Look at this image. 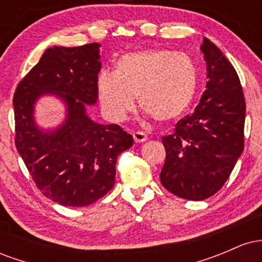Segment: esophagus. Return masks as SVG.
Wrapping results in <instances>:
<instances>
[{
  "instance_id": "1",
  "label": "esophagus",
  "mask_w": 262,
  "mask_h": 262,
  "mask_svg": "<svg viewBox=\"0 0 262 262\" xmlns=\"http://www.w3.org/2000/svg\"><path fill=\"white\" fill-rule=\"evenodd\" d=\"M133 138H134L135 143H143V141H145L146 139H148L146 134L143 133V132H134Z\"/></svg>"
}]
</instances>
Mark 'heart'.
<instances>
[{"label":"heart","mask_w":262,"mask_h":262,"mask_svg":"<svg viewBox=\"0 0 262 262\" xmlns=\"http://www.w3.org/2000/svg\"><path fill=\"white\" fill-rule=\"evenodd\" d=\"M198 74L193 60L169 49H146L117 59L114 71H102L97 79L98 98L111 121L119 122L134 108L160 123L180 119L197 91Z\"/></svg>","instance_id":"obj_1"}]
</instances>
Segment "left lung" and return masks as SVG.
Returning a JSON list of instances; mask_svg holds the SVG:
<instances>
[{"mask_svg":"<svg viewBox=\"0 0 262 262\" xmlns=\"http://www.w3.org/2000/svg\"><path fill=\"white\" fill-rule=\"evenodd\" d=\"M207 90L192 114L162 137L166 159L160 181L185 200L202 201L229 179L244 150L245 98L239 76L222 50L203 38Z\"/></svg>","mask_w":262,"mask_h":262,"instance_id":"left-lung-1","label":"left lung"}]
</instances>
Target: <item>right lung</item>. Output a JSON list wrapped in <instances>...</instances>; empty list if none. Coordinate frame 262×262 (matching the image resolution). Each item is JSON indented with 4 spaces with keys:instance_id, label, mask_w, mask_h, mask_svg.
Wrapping results in <instances>:
<instances>
[{
    "instance_id": "1",
    "label": "right lung",
    "mask_w": 262,
    "mask_h": 262,
    "mask_svg": "<svg viewBox=\"0 0 262 262\" xmlns=\"http://www.w3.org/2000/svg\"><path fill=\"white\" fill-rule=\"evenodd\" d=\"M100 47H53L18 83L13 96L16 148L45 197L66 207H85L113 188L119 154L133 137L118 124H100L86 113L97 102ZM66 103V121L44 131L34 119L41 95Z\"/></svg>"
}]
</instances>
